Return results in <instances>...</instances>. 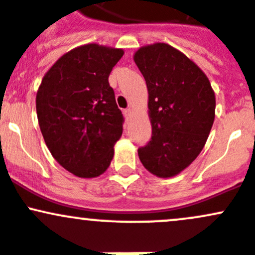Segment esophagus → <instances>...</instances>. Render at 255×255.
<instances>
[{"mask_svg": "<svg viewBox=\"0 0 255 255\" xmlns=\"http://www.w3.org/2000/svg\"><path fill=\"white\" fill-rule=\"evenodd\" d=\"M132 115H133V110L132 109L125 110V116H126V117L129 118V117H132Z\"/></svg>", "mask_w": 255, "mask_h": 255, "instance_id": "34e87169", "label": "esophagus"}]
</instances>
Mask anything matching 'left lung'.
<instances>
[{
	"label": "left lung",
	"instance_id": "obj_1",
	"mask_svg": "<svg viewBox=\"0 0 255 255\" xmlns=\"http://www.w3.org/2000/svg\"><path fill=\"white\" fill-rule=\"evenodd\" d=\"M133 59L145 79L151 123V140L138 155L149 173L173 177L206 144L215 121V92L206 74L166 43L144 45Z\"/></svg>",
	"mask_w": 255,
	"mask_h": 255
}]
</instances>
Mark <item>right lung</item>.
<instances>
[{
    "mask_svg": "<svg viewBox=\"0 0 255 255\" xmlns=\"http://www.w3.org/2000/svg\"><path fill=\"white\" fill-rule=\"evenodd\" d=\"M123 54L96 43L80 45L61 55L39 85L40 132L53 158L75 176L97 177L111 164L123 116L109 76Z\"/></svg>",
    "mask_w": 255,
    "mask_h": 255,
    "instance_id": "obj_1",
    "label": "right lung"
}]
</instances>
